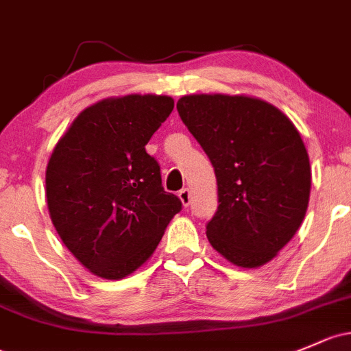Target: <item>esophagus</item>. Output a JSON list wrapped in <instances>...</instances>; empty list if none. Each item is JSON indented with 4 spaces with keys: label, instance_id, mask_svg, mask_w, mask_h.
<instances>
[{
    "label": "esophagus",
    "instance_id": "1",
    "mask_svg": "<svg viewBox=\"0 0 351 351\" xmlns=\"http://www.w3.org/2000/svg\"><path fill=\"white\" fill-rule=\"evenodd\" d=\"M178 197H180V200H182L183 205H185V206L190 205V202H191V191L188 190V188H182V190L178 191Z\"/></svg>",
    "mask_w": 351,
    "mask_h": 351
}]
</instances>
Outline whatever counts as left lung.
<instances>
[{"label": "left lung", "mask_w": 351, "mask_h": 351, "mask_svg": "<svg viewBox=\"0 0 351 351\" xmlns=\"http://www.w3.org/2000/svg\"><path fill=\"white\" fill-rule=\"evenodd\" d=\"M176 109L215 169L208 242L241 267L269 263L308 208L311 168L298 129L278 108L245 95H185Z\"/></svg>", "instance_id": "1"}]
</instances>
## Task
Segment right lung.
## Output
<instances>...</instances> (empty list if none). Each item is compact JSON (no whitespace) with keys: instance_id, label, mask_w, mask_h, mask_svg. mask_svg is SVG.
I'll use <instances>...</instances> for the list:
<instances>
[{"instance_id":"add662e5","label":"right lung","mask_w":351,"mask_h":351,"mask_svg":"<svg viewBox=\"0 0 351 351\" xmlns=\"http://www.w3.org/2000/svg\"><path fill=\"white\" fill-rule=\"evenodd\" d=\"M173 106L168 95L104 99L75 117L51 153L45 176L51 222L99 278L123 279L145 264L182 210L145 147Z\"/></svg>"}]
</instances>
